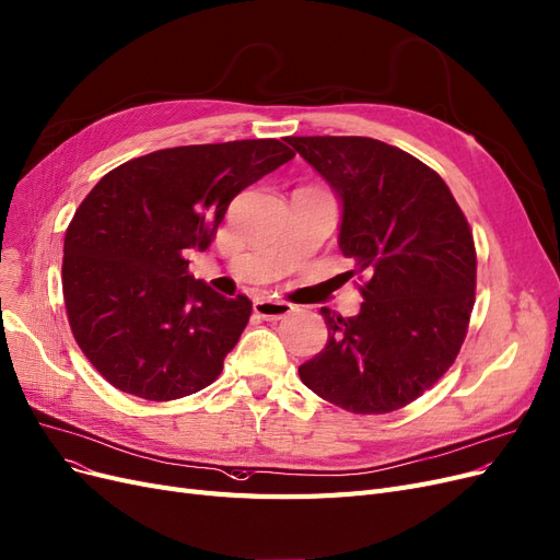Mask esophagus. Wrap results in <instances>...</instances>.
Masks as SVG:
<instances>
[{
	"label": "esophagus",
	"instance_id": "esophagus-1",
	"mask_svg": "<svg viewBox=\"0 0 560 560\" xmlns=\"http://www.w3.org/2000/svg\"><path fill=\"white\" fill-rule=\"evenodd\" d=\"M253 311H255V315H259L264 319H280V317L292 313V303L276 301V299H257L253 303Z\"/></svg>",
	"mask_w": 560,
	"mask_h": 560
}]
</instances>
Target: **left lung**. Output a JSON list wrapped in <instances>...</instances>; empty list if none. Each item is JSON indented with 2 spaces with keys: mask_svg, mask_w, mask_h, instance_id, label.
<instances>
[{
  "mask_svg": "<svg viewBox=\"0 0 560 560\" xmlns=\"http://www.w3.org/2000/svg\"><path fill=\"white\" fill-rule=\"evenodd\" d=\"M340 201L338 247L352 257L361 311L322 307L326 347L299 365L307 389L357 415L412 402L447 373L475 303L472 231L433 168L369 137H289Z\"/></svg>",
  "mask_w": 560,
  "mask_h": 560,
  "instance_id": "left-lung-1",
  "label": "left lung"
}]
</instances>
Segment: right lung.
Segmentation results:
<instances>
[{"mask_svg": "<svg viewBox=\"0 0 560 560\" xmlns=\"http://www.w3.org/2000/svg\"><path fill=\"white\" fill-rule=\"evenodd\" d=\"M294 158L282 141L180 145L125 162L92 187L65 236L62 289L75 342L115 389L197 394L222 373L253 313L189 276L238 191Z\"/></svg>", "mask_w": 560, "mask_h": 560, "instance_id": "1", "label": "right lung"}]
</instances>
